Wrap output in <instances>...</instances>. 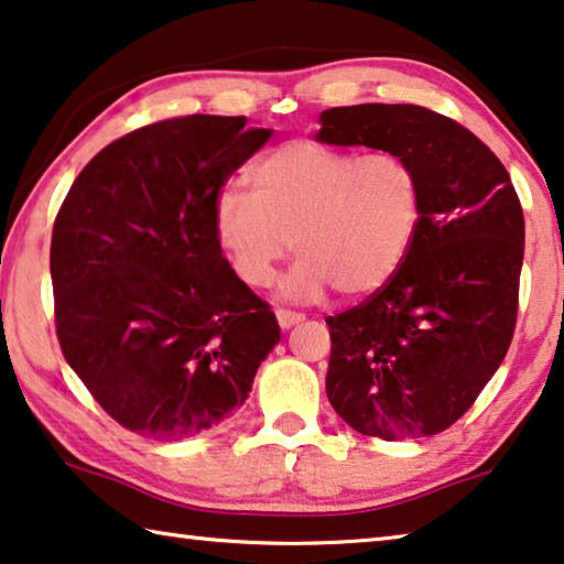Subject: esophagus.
<instances>
[{"label": "esophagus", "instance_id": "34e87169", "mask_svg": "<svg viewBox=\"0 0 564 564\" xmlns=\"http://www.w3.org/2000/svg\"><path fill=\"white\" fill-rule=\"evenodd\" d=\"M275 318H279L281 328H291V326L301 324L303 314H296V311H289V308H279V311H275Z\"/></svg>", "mask_w": 564, "mask_h": 564}]
</instances>
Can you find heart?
Returning a JSON list of instances; mask_svg holds the SVG:
<instances>
[{
    "label": "heart",
    "instance_id": "1",
    "mask_svg": "<svg viewBox=\"0 0 564 564\" xmlns=\"http://www.w3.org/2000/svg\"><path fill=\"white\" fill-rule=\"evenodd\" d=\"M253 193L223 187L213 228L230 268L250 289L273 281L291 243L301 258L283 296L318 301L330 285L348 299L381 291L404 265L422 218V183L404 155H359L291 140L250 167Z\"/></svg>",
    "mask_w": 564,
    "mask_h": 564
}]
</instances>
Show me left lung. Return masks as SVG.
I'll use <instances>...</instances> for the list:
<instances>
[{
	"label": "left lung",
	"mask_w": 564,
	"mask_h": 564,
	"mask_svg": "<svg viewBox=\"0 0 564 564\" xmlns=\"http://www.w3.org/2000/svg\"><path fill=\"white\" fill-rule=\"evenodd\" d=\"M318 120V142L399 153L422 183L404 265L359 306L326 318L328 401L366 436L440 434L467 414L512 344L524 258L520 198L475 132L426 107H330Z\"/></svg>",
	"instance_id": "1"
}]
</instances>
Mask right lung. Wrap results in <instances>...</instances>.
Wrapping results in <instances>:
<instances>
[{"mask_svg":"<svg viewBox=\"0 0 564 564\" xmlns=\"http://www.w3.org/2000/svg\"><path fill=\"white\" fill-rule=\"evenodd\" d=\"M268 138L243 115L145 124L89 160L62 203L50 248L62 354L130 432L173 442L218 424L281 341L213 228L223 185Z\"/></svg>","mask_w":564,"mask_h":564,"instance_id":"add662e5","label":"right lung"}]
</instances>
